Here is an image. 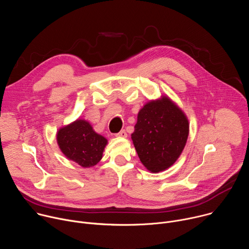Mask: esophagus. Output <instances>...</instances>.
<instances>
[{
	"label": "esophagus",
	"instance_id": "34e87169",
	"mask_svg": "<svg viewBox=\"0 0 249 249\" xmlns=\"http://www.w3.org/2000/svg\"><path fill=\"white\" fill-rule=\"evenodd\" d=\"M116 136H117V137H120V138H126V137H127V133H126L125 130H122V131H120L118 134H116Z\"/></svg>",
	"mask_w": 249,
	"mask_h": 249
}]
</instances>
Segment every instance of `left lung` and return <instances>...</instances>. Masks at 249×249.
Wrapping results in <instances>:
<instances>
[{
    "label": "left lung",
    "instance_id": "left-lung-1",
    "mask_svg": "<svg viewBox=\"0 0 249 249\" xmlns=\"http://www.w3.org/2000/svg\"><path fill=\"white\" fill-rule=\"evenodd\" d=\"M131 135L143 165L158 173L169 168L182 154L189 135L186 114L167 95L148 101L138 112Z\"/></svg>",
    "mask_w": 249,
    "mask_h": 249
}]
</instances>
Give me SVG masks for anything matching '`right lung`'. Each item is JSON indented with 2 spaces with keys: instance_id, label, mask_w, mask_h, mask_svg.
I'll use <instances>...</instances> for the list:
<instances>
[{
  "instance_id": "right-lung-1",
  "label": "right lung",
  "mask_w": 249,
  "mask_h": 249,
  "mask_svg": "<svg viewBox=\"0 0 249 249\" xmlns=\"http://www.w3.org/2000/svg\"><path fill=\"white\" fill-rule=\"evenodd\" d=\"M56 139L63 155L84 168L99 162L108 143L107 139L97 134L90 123L82 118L61 127Z\"/></svg>"
}]
</instances>
